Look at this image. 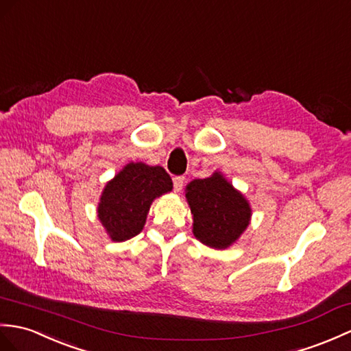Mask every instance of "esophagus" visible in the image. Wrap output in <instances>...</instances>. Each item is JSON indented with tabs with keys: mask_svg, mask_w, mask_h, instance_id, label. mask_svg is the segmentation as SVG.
<instances>
[{
	"mask_svg": "<svg viewBox=\"0 0 351 351\" xmlns=\"http://www.w3.org/2000/svg\"><path fill=\"white\" fill-rule=\"evenodd\" d=\"M184 182H185V178L184 176L173 178V190H175V193H181L182 191Z\"/></svg>",
	"mask_w": 351,
	"mask_h": 351,
	"instance_id": "1",
	"label": "esophagus"
}]
</instances>
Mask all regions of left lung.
I'll return each instance as SVG.
<instances>
[{
    "label": "left lung",
    "instance_id": "obj_1",
    "mask_svg": "<svg viewBox=\"0 0 351 351\" xmlns=\"http://www.w3.org/2000/svg\"><path fill=\"white\" fill-rule=\"evenodd\" d=\"M185 200L193 215L194 238L209 248H230L251 223L248 199L221 172L191 181L185 186Z\"/></svg>",
    "mask_w": 351,
    "mask_h": 351
}]
</instances>
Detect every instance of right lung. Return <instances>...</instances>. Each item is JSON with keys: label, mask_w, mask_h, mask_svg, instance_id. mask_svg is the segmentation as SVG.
Segmentation results:
<instances>
[{"label": "right lung", "mask_w": 351, "mask_h": 351, "mask_svg": "<svg viewBox=\"0 0 351 351\" xmlns=\"http://www.w3.org/2000/svg\"><path fill=\"white\" fill-rule=\"evenodd\" d=\"M173 190L161 166L132 161L106 182L97 217L113 242H124L143 230L152 202Z\"/></svg>", "instance_id": "add662e5"}]
</instances>
